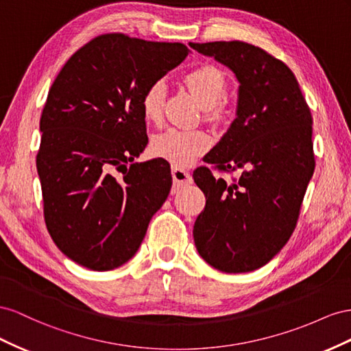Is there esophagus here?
I'll return each mask as SVG.
<instances>
[{"label":"esophagus","instance_id":"obj_1","mask_svg":"<svg viewBox=\"0 0 351 351\" xmlns=\"http://www.w3.org/2000/svg\"><path fill=\"white\" fill-rule=\"evenodd\" d=\"M172 178H173V191L176 193L179 188L185 185L193 184V176L188 170H184L181 167H173L172 169Z\"/></svg>","mask_w":351,"mask_h":351}]
</instances>
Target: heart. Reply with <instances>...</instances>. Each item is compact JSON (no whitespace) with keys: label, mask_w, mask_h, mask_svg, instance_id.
<instances>
[{"label":"heart","mask_w":351,"mask_h":351,"mask_svg":"<svg viewBox=\"0 0 351 351\" xmlns=\"http://www.w3.org/2000/svg\"><path fill=\"white\" fill-rule=\"evenodd\" d=\"M185 84L212 120H222L225 112L217 103L226 91V79L213 66H202L185 76ZM166 84L158 79L149 85L141 99L143 114L148 122H158L163 114ZM210 147V138L199 129L170 128L152 141V153L175 166H186Z\"/></svg>","instance_id":"1"}]
</instances>
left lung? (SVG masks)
Here are the masks:
<instances>
[{"instance_id":"8db88e82","label":"left lung","mask_w":351,"mask_h":351,"mask_svg":"<svg viewBox=\"0 0 351 351\" xmlns=\"http://www.w3.org/2000/svg\"><path fill=\"white\" fill-rule=\"evenodd\" d=\"M189 47L228 67L239 84L234 122L204 162L243 170L238 182L195 170L206 207L194 223V243L220 272H252L294 232L315 170L312 114L294 73L262 48L241 41Z\"/></svg>"}]
</instances>
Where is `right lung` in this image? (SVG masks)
Here are the masks:
<instances>
[{
    "instance_id": "right-lung-1",
    "label": "right lung",
    "mask_w": 351,
    "mask_h": 351,
    "mask_svg": "<svg viewBox=\"0 0 351 351\" xmlns=\"http://www.w3.org/2000/svg\"><path fill=\"white\" fill-rule=\"evenodd\" d=\"M189 53L181 43L107 34L77 49L56 77L36 169L48 232L75 263L98 272L125 265L166 202V160L134 163L148 144L141 99Z\"/></svg>"
}]
</instances>
